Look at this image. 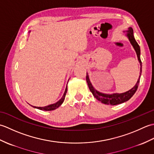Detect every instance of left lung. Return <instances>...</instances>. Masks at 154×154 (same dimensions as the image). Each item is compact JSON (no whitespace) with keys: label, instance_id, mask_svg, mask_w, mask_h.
Returning a JSON list of instances; mask_svg holds the SVG:
<instances>
[{"label":"left lung","instance_id":"1","mask_svg":"<svg viewBox=\"0 0 154 154\" xmlns=\"http://www.w3.org/2000/svg\"><path fill=\"white\" fill-rule=\"evenodd\" d=\"M127 34L126 36L128 38L129 41L130 42V44L132 45V46L136 51V53L137 54V57H138V60L139 61V63L140 64V76L138 79V81H137L136 84L135 85V86L133 88H132L131 89L126 91L125 93H113V94H105V93H100L99 91H97L95 89H94V87L93 86L92 83H91L89 77V75H88L87 72V76H86V80L88 84V86H89V89L91 91V92L93 94V96L96 98V99L100 101L102 103H104L105 104H110V105H116V104L123 103L126 101L128 100L130 98H131L134 93H136V91L138 89L139 83H140V76H141V73H142V61L141 60H140V48L139 45L137 43L134 36V32H133V29L130 27L128 28V30L126 31Z\"/></svg>","mask_w":154,"mask_h":154}]
</instances>
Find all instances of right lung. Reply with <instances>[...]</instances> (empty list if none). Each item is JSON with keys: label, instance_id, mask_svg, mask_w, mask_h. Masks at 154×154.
<instances>
[{"label": "right lung", "instance_id": "1", "mask_svg": "<svg viewBox=\"0 0 154 154\" xmlns=\"http://www.w3.org/2000/svg\"><path fill=\"white\" fill-rule=\"evenodd\" d=\"M67 86L66 87V88H65V92H64V94L63 97H61V99L58 100L57 103H55L54 104H50V105L48 106H43V107H38V106H33L34 108H36V109H40V110H45V111H48V110H55L57 109V108L60 106L61 104L63 103V101L65 100V95H66V93H67Z\"/></svg>", "mask_w": 154, "mask_h": 154}]
</instances>
